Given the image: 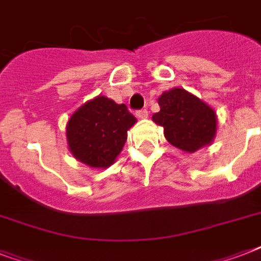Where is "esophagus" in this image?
I'll return each instance as SVG.
<instances>
[{
	"instance_id": "obj_1",
	"label": "esophagus",
	"mask_w": 261,
	"mask_h": 261,
	"mask_svg": "<svg viewBox=\"0 0 261 261\" xmlns=\"http://www.w3.org/2000/svg\"><path fill=\"white\" fill-rule=\"evenodd\" d=\"M137 116H138L139 119H146L147 116H149V112H147V110H138L137 112Z\"/></svg>"
}]
</instances>
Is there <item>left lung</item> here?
<instances>
[{"label":"left lung","instance_id":"1","mask_svg":"<svg viewBox=\"0 0 261 261\" xmlns=\"http://www.w3.org/2000/svg\"><path fill=\"white\" fill-rule=\"evenodd\" d=\"M160 111L153 120L164 127V135L173 146L194 153L211 143L217 116L210 107L187 90L174 88L159 98Z\"/></svg>","mask_w":261,"mask_h":261}]
</instances>
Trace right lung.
<instances>
[{"instance_id": "right-lung-1", "label": "right lung", "mask_w": 261, "mask_h": 261, "mask_svg": "<svg viewBox=\"0 0 261 261\" xmlns=\"http://www.w3.org/2000/svg\"><path fill=\"white\" fill-rule=\"evenodd\" d=\"M137 119L124 104L98 96L75 111L67 123V143L75 159L92 168H108L122 151L127 130Z\"/></svg>"}]
</instances>
